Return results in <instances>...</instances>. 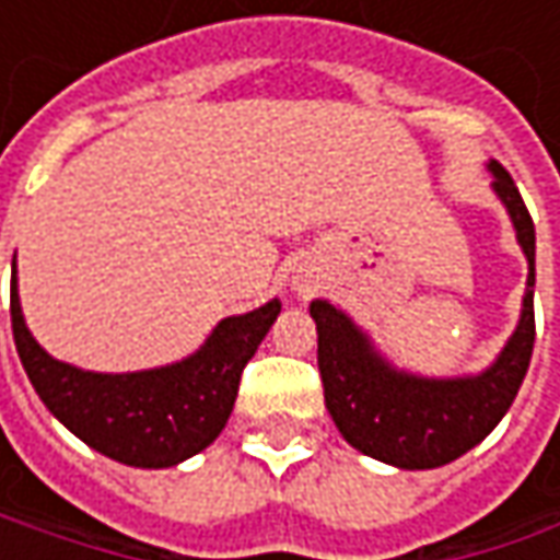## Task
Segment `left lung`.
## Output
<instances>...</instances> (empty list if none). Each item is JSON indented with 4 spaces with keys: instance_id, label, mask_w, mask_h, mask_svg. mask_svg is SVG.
I'll return each mask as SVG.
<instances>
[{
    "instance_id": "obj_1",
    "label": "left lung",
    "mask_w": 560,
    "mask_h": 560,
    "mask_svg": "<svg viewBox=\"0 0 560 560\" xmlns=\"http://www.w3.org/2000/svg\"><path fill=\"white\" fill-rule=\"evenodd\" d=\"M489 167L495 174L492 186L511 211L517 240L527 252L529 277L521 324L486 374L470 380H418L396 374L374 355L368 339L358 334L346 314L327 302H312L308 308L317 324V368L327 411L346 442L376 462L427 470L462 458L505 418L527 376L536 339V233L511 174L499 162Z\"/></svg>"
}]
</instances>
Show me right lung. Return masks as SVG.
<instances>
[{
  "label": "right lung",
  "mask_w": 560,
  "mask_h": 560,
  "mask_svg": "<svg viewBox=\"0 0 560 560\" xmlns=\"http://www.w3.org/2000/svg\"><path fill=\"white\" fill-rule=\"evenodd\" d=\"M277 314L273 299L258 312L226 317L196 355L162 371L90 374L36 346L11 280V334L36 396L90 448L130 467H171L218 440L243 368Z\"/></svg>",
  "instance_id": "right-lung-1"
}]
</instances>
